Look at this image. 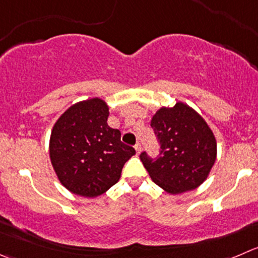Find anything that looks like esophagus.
<instances>
[{"mask_svg":"<svg viewBox=\"0 0 258 258\" xmlns=\"http://www.w3.org/2000/svg\"><path fill=\"white\" fill-rule=\"evenodd\" d=\"M135 150H136L137 154H140V152H141V144H140V142H137V144L135 145Z\"/></svg>","mask_w":258,"mask_h":258,"instance_id":"1","label":"esophagus"}]
</instances>
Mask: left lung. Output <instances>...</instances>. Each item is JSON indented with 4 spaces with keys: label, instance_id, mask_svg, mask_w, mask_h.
<instances>
[{
    "label": "left lung",
    "instance_id": "left-lung-1",
    "mask_svg": "<svg viewBox=\"0 0 258 258\" xmlns=\"http://www.w3.org/2000/svg\"><path fill=\"white\" fill-rule=\"evenodd\" d=\"M160 144L155 159L146 151L140 159L155 184L170 194L198 187L208 176L217 157V142L207 122L192 108L177 102L160 108L151 119Z\"/></svg>",
    "mask_w": 258,
    "mask_h": 258
}]
</instances>
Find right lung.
Listing matches in <instances>:
<instances>
[{
  "label": "right lung",
  "mask_w": 258,
  "mask_h": 258,
  "mask_svg": "<svg viewBox=\"0 0 258 258\" xmlns=\"http://www.w3.org/2000/svg\"><path fill=\"white\" fill-rule=\"evenodd\" d=\"M108 106L99 98L67 109L50 136V160L61 182L77 196L94 198L116 184L135 149L107 123Z\"/></svg>",
  "instance_id": "right-lung-1"
}]
</instances>
